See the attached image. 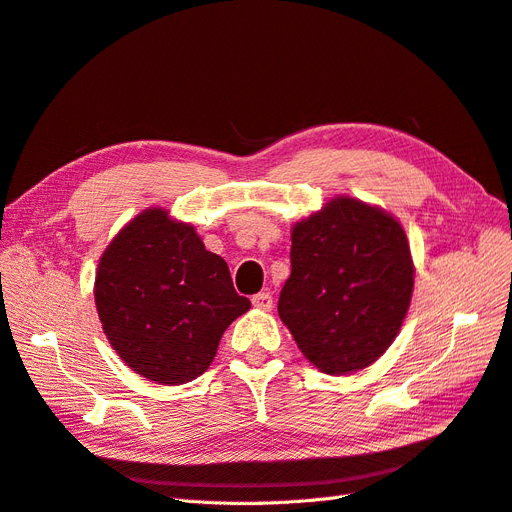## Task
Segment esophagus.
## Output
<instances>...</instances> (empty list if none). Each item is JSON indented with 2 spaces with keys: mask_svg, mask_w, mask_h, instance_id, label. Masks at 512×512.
Wrapping results in <instances>:
<instances>
[{
  "mask_svg": "<svg viewBox=\"0 0 512 512\" xmlns=\"http://www.w3.org/2000/svg\"><path fill=\"white\" fill-rule=\"evenodd\" d=\"M252 303H254V307L265 309V312H267V309L273 307V294L271 292H258L252 297Z\"/></svg>",
  "mask_w": 512,
  "mask_h": 512,
  "instance_id": "esophagus-1",
  "label": "esophagus"
}]
</instances>
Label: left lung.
Returning a JSON list of instances; mask_svg holds the SVG:
<instances>
[{"mask_svg": "<svg viewBox=\"0 0 512 512\" xmlns=\"http://www.w3.org/2000/svg\"><path fill=\"white\" fill-rule=\"evenodd\" d=\"M290 267L277 312L309 363L344 376L393 344L414 286L410 245L393 215L333 198L292 228Z\"/></svg>", "mask_w": 512, "mask_h": 512, "instance_id": "8db88e82", "label": "left lung"}]
</instances>
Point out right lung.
I'll return each mask as SVG.
<instances>
[{
	"instance_id": "add662e5",
	"label": "right lung",
	"mask_w": 512,
	"mask_h": 512,
	"mask_svg": "<svg viewBox=\"0 0 512 512\" xmlns=\"http://www.w3.org/2000/svg\"><path fill=\"white\" fill-rule=\"evenodd\" d=\"M94 294L121 361L168 386L207 371L228 324L252 307L232 286L224 258L164 209L136 215L106 247Z\"/></svg>"
}]
</instances>
